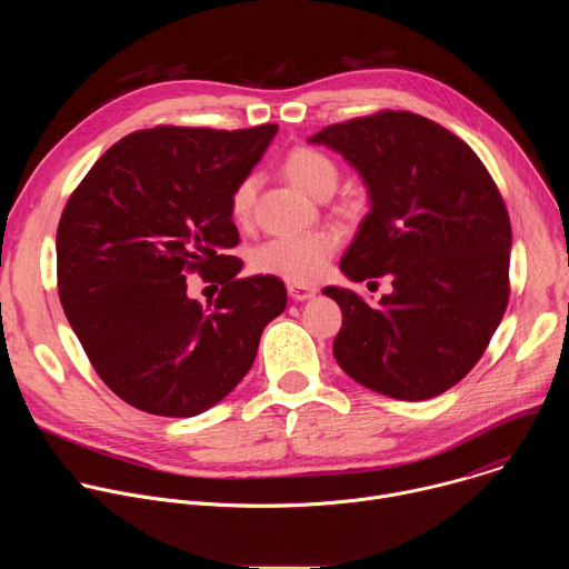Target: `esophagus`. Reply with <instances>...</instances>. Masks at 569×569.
I'll list each match as a JSON object with an SVG mask.
<instances>
[{
  "mask_svg": "<svg viewBox=\"0 0 569 569\" xmlns=\"http://www.w3.org/2000/svg\"><path fill=\"white\" fill-rule=\"evenodd\" d=\"M317 288L315 286H297V283H290L288 286V295L295 299V301H306L310 297H315Z\"/></svg>",
  "mask_w": 569,
  "mask_h": 569,
  "instance_id": "esophagus-1",
  "label": "esophagus"
}]
</instances>
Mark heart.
Returning <instances> with one entry per match:
<instances>
[{"mask_svg":"<svg viewBox=\"0 0 569 569\" xmlns=\"http://www.w3.org/2000/svg\"><path fill=\"white\" fill-rule=\"evenodd\" d=\"M281 173L299 189L315 198H327L340 178L336 161L312 146H295L281 159ZM259 180L246 176L229 193V213L233 220L246 222L254 213ZM340 248V233L333 229H312L270 238L254 250L252 266L261 274L279 277L288 283L308 286L327 272L333 254Z\"/></svg>","mask_w":569,"mask_h":569,"instance_id":"b5f03b06","label":"heart"}]
</instances>
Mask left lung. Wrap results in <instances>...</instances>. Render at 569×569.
Listing matches in <instances>:
<instances>
[{
    "label": "left lung",
    "mask_w": 569,
    "mask_h": 569,
    "mask_svg": "<svg viewBox=\"0 0 569 569\" xmlns=\"http://www.w3.org/2000/svg\"><path fill=\"white\" fill-rule=\"evenodd\" d=\"M310 141L342 152L369 189L340 270L393 286L378 306L323 288L342 308L338 365L398 400L443 393L483 356L509 303L511 222L498 184L466 141L415 112L349 119Z\"/></svg>",
    "instance_id": "left-lung-1"
}]
</instances>
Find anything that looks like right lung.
Returning <instances> with one entry per match:
<instances>
[{"mask_svg":"<svg viewBox=\"0 0 569 569\" xmlns=\"http://www.w3.org/2000/svg\"><path fill=\"white\" fill-rule=\"evenodd\" d=\"M277 123L246 130L157 126L106 150L69 196L56 233L58 295L99 378L132 408L196 417L257 358L286 286L238 279L229 193L250 176ZM221 283L202 309L186 277Z\"/></svg>","mask_w":569,"mask_h":569,"instance_id":"add662e5","label":"right lung"}]
</instances>
